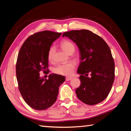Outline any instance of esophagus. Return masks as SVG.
Returning a JSON list of instances; mask_svg holds the SVG:
<instances>
[{"instance_id": "obj_1", "label": "esophagus", "mask_w": 131, "mask_h": 131, "mask_svg": "<svg viewBox=\"0 0 131 131\" xmlns=\"http://www.w3.org/2000/svg\"><path fill=\"white\" fill-rule=\"evenodd\" d=\"M72 79H73V78H71V77H66V81H69V80H71Z\"/></svg>"}]
</instances>
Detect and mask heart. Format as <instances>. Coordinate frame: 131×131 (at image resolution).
<instances>
[{
	"label": "heart",
	"mask_w": 131,
	"mask_h": 131,
	"mask_svg": "<svg viewBox=\"0 0 131 131\" xmlns=\"http://www.w3.org/2000/svg\"><path fill=\"white\" fill-rule=\"evenodd\" d=\"M61 46L62 49L66 53L69 54L71 52L75 51V47L73 43H71L69 41L65 40L62 41L61 44ZM55 51L54 47H51L49 48L48 52V58L49 61H52L54 53ZM76 66V63L74 62H70L64 64L58 65L53 69V71L55 74L69 76L73 73L74 70Z\"/></svg>",
	"instance_id": "1"
}]
</instances>
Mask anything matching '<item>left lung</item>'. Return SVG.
I'll return each mask as SVG.
<instances>
[{
  "instance_id": "left-lung-1",
  "label": "left lung",
  "mask_w": 131,
  "mask_h": 131,
  "mask_svg": "<svg viewBox=\"0 0 131 131\" xmlns=\"http://www.w3.org/2000/svg\"><path fill=\"white\" fill-rule=\"evenodd\" d=\"M76 44L80 63L77 73L80 85L75 92L80 101L93 105L106 98L115 78V64L109 47L102 38L88 30L63 33ZM88 74L90 77H88Z\"/></svg>"
}]
</instances>
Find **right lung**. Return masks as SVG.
<instances>
[{"mask_svg": "<svg viewBox=\"0 0 131 131\" xmlns=\"http://www.w3.org/2000/svg\"><path fill=\"white\" fill-rule=\"evenodd\" d=\"M61 34L47 30L35 33L27 39L19 51L16 63L19 91L27 104L35 110L51 107L56 101L58 88L65 80L60 75L50 74L47 79L39 73L48 71V51Z\"/></svg>", "mask_w": 131, "mask_h": 131, "instance_id": "1", "label": "right lung"}]
</instances>
